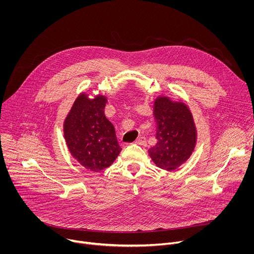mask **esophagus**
<instances>
[{"mask_svg":"<svg viewBox=\"0 0 254 254\" xmlns=\"http://www.w3.org/2000/svg\"><path fill=\"white\" fill-rule=\"evenodd\" d=\"M135 143L139 144V146H146V144H147V140H146V137L141 136V137L137 138V139L135 140Z\"/></svg>","mask_w":254,"mask_h":254,"instance_id":"obj_1","label":"esophagus"}]
</instances>
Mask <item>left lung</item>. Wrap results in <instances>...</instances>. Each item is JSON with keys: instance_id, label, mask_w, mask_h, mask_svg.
Returning a JSON list of instances; mask_svg holds the SVG:
<instances>
[{"instance_id": "obj_1", "label": "left lung", "mask_w": 254, "mask_h": 254, "mask_svg": "<svg viewBox=\"0 0 254 254\" xmlns=\"http://www.w3.org/2000/svg\"><path fill=\"white\" fill-rule=\"evenodd\" d=\"M157 143L148 153L160 169L172 172L186 163L197 143V127L190 107L182 100L159 95L154 100Z\"/></svg>"}]
</instances>
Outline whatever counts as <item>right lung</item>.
I'll use <instances>...</instances> for the list:
<instances>
[{
	"instance_id": "obj_1",
	"label": "right lung",
	"mask_w": 254,
	"mask_h": 254,
	"mask_svg": "<svg viewBox=\"0 0 254 254\" xmlns=\"http://www.w3.org/2000/svg\"><path fill=\"white\" fill-rule=\"evenodd\" d=\"M107 97L81 92L63 122L70 155L82 167L99 172L110 167L122 152L114 125L104 115Z\"/></svg>"
}]
</instances>
